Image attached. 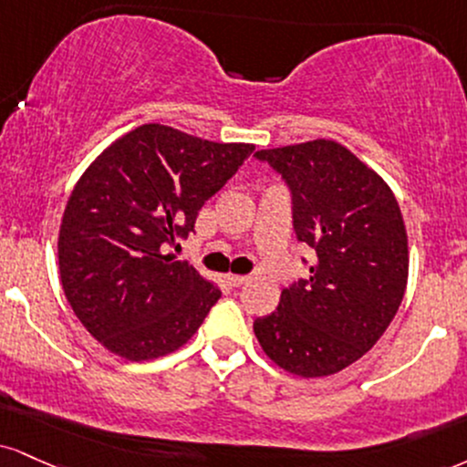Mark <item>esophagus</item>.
Listing matches in <instances>:
<instances>
[{
    "label": "esophagus",
    "mask_w": 467,
    "mask_h": 467,
    "mask_svg": "<svg viewBox=\"0 0 467 467\" xmlns=\"http://www.w3.org/2000/svg\"><path fill=\"white\" fill-rule=\"evenodd\" d=\"M250 280V276H239V274H230L228 276V283L233 285V287H241V285H245Z\"/></svg>",
    "instance_id": "34e87169"
}]
</instances>
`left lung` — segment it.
<instances>
[{
    "label": "left lung",
    "instance_id": "8db88e82",
    "mask_svg": "<svg viewBox=\"0 0 467 467\" xmlns=\"http://www.w3.org/2000/svg\"><path fill=\"white\" fill-rule=\"evenodd\" d=\"M291 191L297 241L316 250L311 276L254 319L263 352L302 379L358 361L398 313L409 276L407 230L396 195L350 150L328 139L261 150Z\"/></svg>",
    "mask_w": 467,
    "mask_h": 467
}]
</instances>
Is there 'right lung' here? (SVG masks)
Wrapping results in <instances>:
<instances>
[{"label":"right lung","mask_w":467,"mask_h":467,"mask_svg":"<svg viewBox=\"0 0 467 467\" xmlns=\"http://www.w3.org/2000/svg\"><path fill=\"white\" fill-rule=\"evenodd\" d=\"M252 143H215L161 123L123 134L82 173L58 234L60 283L84 328L112 355L150 361L184 346L222 297L167 254Z\"/></svg>","instance_id":"add662e5"}]
</instances>
